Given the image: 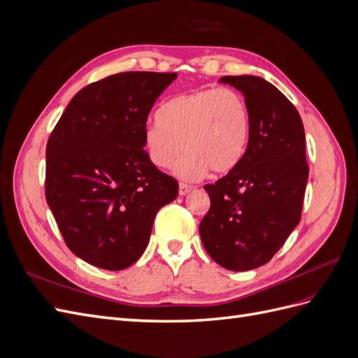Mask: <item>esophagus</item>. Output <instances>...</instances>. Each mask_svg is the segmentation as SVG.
Returning <instances> with one entry per match:
<instances>
[{"instance_id": "esophagus-1", "label": "esophagus", "mask_w": 358, "mask_h": 358, "mask_svg": "<svg viewBox=\"0 0 358 358\" xmlns=\"http://www.w3.org/2000/svg\"><path fill=\"white\" fill-rule=\"evenodd\" d=\"M192 189L191 185H187V183H180L179 185V194L180 196H187V194Z\"/></svg>"}]
</instances>
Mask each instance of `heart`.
Wrapping results in <instances>:
<instances>
[{
  "label": "heart",
  "mask_w": 358,
  "mask_h": 358,
  "mask_svg": "<svg viewBox=\"0 0 358 358\" xmlns=\"http://www.w3.org/2000/svg\"><path fill=\"white\" fill-rule=\"evenodd\" d=\"M251 134L245 96L231 88H209L178 95L162 104L145 131L149 159L159 169L175 167L183 180H197L210 169L227 173L239 164Z\"/></svg>",
  "instance_id": "b5f03b06"
}]
</instances>
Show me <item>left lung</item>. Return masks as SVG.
<instances>
[{
  "label": "left lung",
  "mask_w": 358,
  "mask_h": 358,
  "mask_svg": "<svg viewBox=\"0 0 358 358\" xmlns=\"http://www.w3.org/2000/svg\"><path fill=\"white\" fill-rule=\"evenodd\" d=\"M251 113L241 162L204 189L210 209L200 237L213 262L234 272L268 263L300 222L309 167L305 128L297 109L258 76H224Z\"/></svg>",
  "instance_id": "1"
}]
</instances>
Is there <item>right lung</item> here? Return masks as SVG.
<instances>
[{
  "instance_id": "right-lung-1",
  "label": "right lung",
  "mask_w": 358,
  "mask_h": 358,
  "mask_svg": "<svg viewBox=\"0 0 358 358\" xmlns=\"http://www.w3.org/2000/svg\"><path fill=\"white\" fill-rule=\"evenodd\" d=\"M176 73L128 71L85 86L46 148V200L70 251L106 270L142 257L176 179L145 148L148 115Z\"/></svg>"
}]
</instances>
